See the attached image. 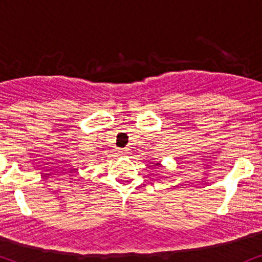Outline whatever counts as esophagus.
Returning <instances> with one entry per match:
<instances>
[{"label": "esophagus", "mask_w": 262, "mask_h": 262, "mask_svg": "<svg viewBox=\"0 0 262 262\" xmlns=\"http://www.w3.org/2000/svg\"><path fill=\"white\" fill-rule=\"evenodd\" d=\"M119 154L121 156H124V155H126V151H124V150H119Z\"/></svg>", "instance_id": "34e87169"}]
</instances>
